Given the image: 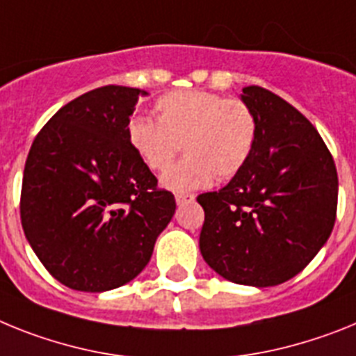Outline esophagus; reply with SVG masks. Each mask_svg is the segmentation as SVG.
<instances>
[{
  "mask_svg": "<svg viewBox=\"0 0 356 356\" xmlns=\"http://www.w3.org/2000/svg\"><path fill=\"white\" fill-rule=\"evenodd\" d=\"M195 200V195L193 193H177L175 195V202L181 206V204H186V202H193Z\"/></svg>",
  "mask_w": 356,
  "mask_h": 356,
  "instance_id": "1",
  "label": "esophagus"
}]
</instances>
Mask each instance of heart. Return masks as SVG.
I'll use <instances>...</instances> for the list:
<instances>
[{"instance_id":"heart-1","label":"heart","mask_w":356,"mask_h":356,"mask_svg":"<svg viewBox=\"0 0 356 356\" xmlns=\"http://www.w3.org/2000/svg\"><path fill=\"white\" fill-rule=\"evenodd\" d=\"M157 120L132 116L127 138L147 168L163 172L183 143L187 156L166 170L161 184L170 191L200 190L215 177L242 172L254 152L258 120L240 98H225L204 89L166 92L154 104Z\"/></svg>"}]
</instances>
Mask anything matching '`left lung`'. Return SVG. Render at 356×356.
I'll use <instances>...</instances> for the list:
<instances>
[{
	"instance_id": "1",
	"label": "left lung",
	"mask_w": 356,
	"mask_h": 356,
	"mask_svg": "<svg viewBox=\"0 0 356 356\" xmlns=\"http://www.w3.org/2000/svg\"><path fill=\"white\" fill-rule=\"evenodd\" d=\"M242 100L258 120L251 159L204 209L199 247L206 264L238 285L274 286L310 264L335 224L339 179L333 157L296 107L259 86Z\"/></svg>"
}]
</instances>
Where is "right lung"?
I'll return each instance as SVG.
<instances>
[{
  "label": "right lung",
  "mask_w": 356,
  "mask_h": 356,
  "mask_svg": "<svg viewBox=\"0 0 356 356\" xmlns=\"http://www.w3.org/2000/svg\"><path fill=\"white\" fill-rule=\"evenodd\" d=\"M141 89L104 86L49 118L21 188L24 236L46 270L80 292L134 280L175 213L172 191L132 150L127 123Z\"/></svg>",
  "instance_id": "add662e5"
}]
</instances>
